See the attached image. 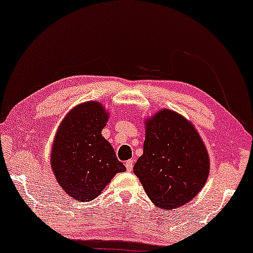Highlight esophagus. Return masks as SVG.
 I'll list each match as a JSON object with an SVG mask.
<instances>
[{
  "mask_svg": "<svg viewBox=\"0 0 253 253\" xmlns=\"http://www.w3.org/2000/svg\"><path fill=\"white\" fill-rule=\"evenodd\" d=\"M125 166H126V168H127V170H128V171H131V170H133V167H134L133 160H127V161H126V164H125Z\"/></svg>",
  "mask_w": 253,
  "mask_h": 253,
  "instance_id": "esophagus-1",
  "label": "esophagus"
}]
</instances>
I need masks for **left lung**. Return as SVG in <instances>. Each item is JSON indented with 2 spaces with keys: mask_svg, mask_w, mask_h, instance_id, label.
<instances>
[{
  "mask_svg": "<svg viewBox=\"0 0 253 253\" xmlns=\"http://www.w3.org/2000/svg\"><path fill=\"white\" fill-rule=\"evenodd\" d=\"M144 124L143 154L134 174L158 208H179L206 185L208 151L193 124L170 109H161Z\"/></svg>",
  "mask_w": 253,
  "mask_h": 253,
  "instance_id": "8db88e82",
  "label": "left lung"
}]
</instances>
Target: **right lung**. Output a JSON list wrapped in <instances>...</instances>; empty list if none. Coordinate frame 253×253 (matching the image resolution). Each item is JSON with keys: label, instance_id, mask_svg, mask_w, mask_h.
<instances>
[{"label": "right lung", "instance_id": "right-lung-1", "mask_svg": "<svg viewBox=\"0 0 253 253\" xmlns=\"http://www.w3.org/2000/svg\"><path fill=\"white\" fill-rule=\"evenodd\" d=\"M109 112L102 103L87 101L68 112L56 130L51 168L56 182L70 198L88 202L126 167L102 136Z\"/></svg>", "mask_w": 253, "mask_h": 253}]
</instances>
